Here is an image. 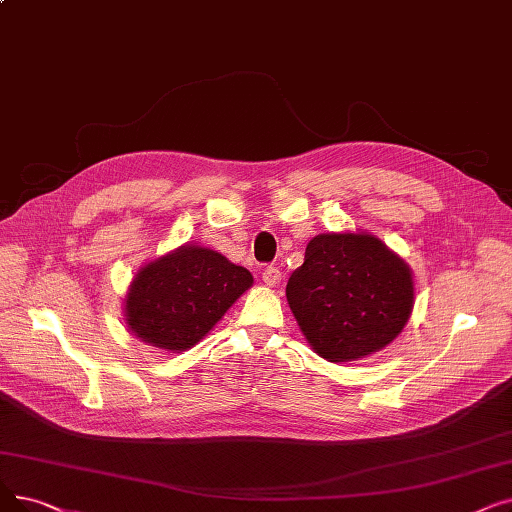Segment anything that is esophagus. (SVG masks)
<instances>
[{"mask_svg":"<svg viewBox=\"0 0 512 512\" xmlns=\"http://www.w3.org/2000/svg\"><path fill=\"white\" fill-rule=\"evenodd\" d=\"M261 278H263V282L268 284V286H276L282 280V272L278 268H274V265H268V268L263 270Z\"/></svg>","mask_w":512,"mask_h":512,"instance_id":"obj_1","label":"esophagus"}]
</instances>
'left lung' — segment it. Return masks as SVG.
Returning <instances> with one entry per match:
<instances>
[{
  "instance_id": "8db88e82",
  "label": "left lung",
  "mask_w": 512,
  "mask_h": 512,
  "mask_svg": "<svg viewBox=\"0 0 512 512\" xmlns=\"http://www.w3.org/2000/svg\"><path fill=\"white\" fill-rule=\"evenodd\" d=\"M286 299L318 355L351 362L402 332L414 284L408 265L372 234H320L288 278Z\"/></svg>"
}]
</instances>
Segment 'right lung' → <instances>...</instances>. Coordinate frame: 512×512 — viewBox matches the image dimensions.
<instances>
[{
    "label": "right lung",
    "instance_id": "right-lung-1",
    "mask_svg": "<svg viewBox=\"0 0 512 512\" xmlns=\"http://www.w3.org/2000/svg\"><path fill=\"white\" fill-rule=\"evenodd\" d=\"M253 284L242 265L205 247H182L148 263L133 280L125 314L142 341L184 351L201 341Z\"/></svg>",
    "mask_w": 512,
    "mask_h": 512
}]
</instances>
